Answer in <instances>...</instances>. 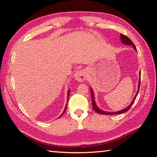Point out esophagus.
Wrapping results in <instances>:
<instances>
[{
    "label": "esophagus",
    "instance_id": "34e87169",
    "mask_svg": "<svg viewBox=\"0 0 157 157\" xmlns=\"http://www.w3.org/2000/svg\"><path fill=\"white\" fill-rule=\"evenodd\" d=\"M75 78L77 80L82 82L86 80V72L84 70H80L77 71L75 74Z\"/></svg>",
    "mask_w": 157,
    "mask_h": 157
}]
</instances>
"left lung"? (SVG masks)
Masks as SVG:
<instances>
[{
	"instance_id": "1",
	"label": "left lung",
	"mask_w": 157,
	"mask_h": 157,
	"mask_svg": "<svg viewBox=\"0 0 157 157\" xmlns=\"http://www.w3.org/2000/svg\"><path fill=\"white\" fill-rule=\"evenodd\" d=\"M121 42L124 44L125 45H129V46H132L133 48H134V49L136 50L137 52V50H136V46H134V44H133V42L131 41V39H129L128 37L126 36L125 35H124L123 34H121ZM140 78H139V86H138V91L136 95H135L134 99L132 101V102L130 103V105L128 106V107H127L125 109H124L123 110H121V111H117V112H107V111H102L99 108L97 107L96 104H95V98H94V91H93V90L91 89V88H90V90H91V98H92V106H93V109L96 111L97 113H100V114H103V115H116V114H121V113H123L124 112H126V111H128L130 108H131L132 105L133 103H134L135 99H136V98L138 94H139V88H140Z\"/></svg>"
}]
</instances>
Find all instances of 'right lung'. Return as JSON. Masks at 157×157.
Instances as JSON below:
<instances>
[{
	"mask_svg": "<svg viewBox=\"0 0 157 157\" xmlns=\"http://www.w3.org/2000/svg\"><path fill=\"white\" fill-rule=\"evenodd\" d=\"M69 94H70V91H68V96H69ZM67 105H68V103H67V104H66V107H65V109H64V110H63V113H62V115H61V116H60V117H61V116H62L63 115V114L65 113V111H66V107H67ZM60 117H59V118H60Z\"/></svg>",
	"mask_w": 157,
	"mask_h": 157,
	"instance_id": "add662e5",
	"label": "right lung"
}]
</instances>
